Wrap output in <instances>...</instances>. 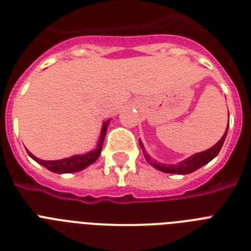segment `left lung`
I'll return each mask as SVG.
<instances>
[{
    "label": "left lung",
    "instance_id": "8db88e82",
    "mask_svg": "<svg viewBox=\"0 0 251 251\" xmlns=\"http://www.w3.org/2000/svg\"><path fill=\"white\" fill-rule=\"evenodd\" d=\"M229 122V121H228ZM226 133H228V127H226V133L222 137V139L214 146V147H211V149L206 150V151H203V152H198L190 156L186 160L181 161L178 164H173V165H168V164H160V163H157V161L152 160L151 157L146 153L145 149H143V145H142V142L139 141V146H141L142 151H143V155H145L146 160L149 161L150 164L152 165L153 168H156L159 171L164 172V173H177V175H187V173H191V172L197 171L201 167H203L207 163H210L214 157L218 156L219 151L222 150L223 143L226 141Z\"/></svg>",
    "mask_w": 251,
    "mask_h": 251
}]
</instances>
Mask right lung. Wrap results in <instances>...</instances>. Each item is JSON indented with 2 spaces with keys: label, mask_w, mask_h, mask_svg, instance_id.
<instances>
[{
  "label": "right lung",
  "mask_w": 251,
  "mask_h": 251,
  "mask_svg": "<svg viewBox=\"0 0 251 251\" xmlns=\"http://www.w3.org/2000/svg\"><path fill=\"white\" fill-rule=\"evenodd\" d=\"M109 121L110 120H108V121L102 124L101 134H100V138H99L96 149L90 151V152L84 153V155H75V156L66 157V159H62V160H40L36 156H33L31 152H28V155L32 157L33 160L37 161L39 164H41L43 167L49 169V171L54 172V173H72V172L82 171L86 167L95 163V161L98 160V157L100 156V152H101L102 149V142H104V138H105Z\"/></svg>",
  "instance_id": "add662e5"
}]
</instances>
